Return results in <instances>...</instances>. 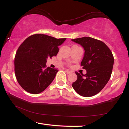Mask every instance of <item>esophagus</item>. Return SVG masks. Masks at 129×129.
<instances>
[{
  "label": "esophagus",
  "instance_id": "obj_1",
  "mask_svg": "<svg viewBox=\"0 0 129 129\" xmlns=\"http://www.w3.org/2000/svg\"><path fill=\"white\" fill-rule=\"evenodd\" d=\"M65 71H66V72L67 73H68V74H69V73H71V71H70V70H69V69H65Z\"/></svg>",
  "mask_w": 129,
  "mask_h": 129
}]
</instances>
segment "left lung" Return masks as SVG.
Masks as SVG:
<instances>
[{"label": "left lung", "mask_w": 129, "mask_h": 129, "mask_svg": "<svg viewBox=\"0 0 129 129\" xmlns=\"http://www.w3.org/2000/svg\"><path fill=\"white\" fill-rule=\"evenodd\" d=\"M82 47L85 53L81 65L86 74L76 72L77 79L72 87L84 97H90L99 93L111 78L114 64L113 54L104 42L88 37L72 39Z\"/></svg>", "instance_id": "left-lung-1"}]
</instances>
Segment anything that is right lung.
Here are the masks:
<instances>
[{"mask_svg":"<svg viewBox=\"0 0 129 129\" xmlns=\"http://www.w3.org/2000/svg\"><path fill=\"white\" fill-rule=\"evenodd\" d=\"M65 40L37 34L21 44L15 58V72L18 83L25 91L38 94L52 83L58 70L46 68L47 59L57 55L58 47Z\"/></svg>","mask_w":129,"mask_h":129,"instance_id":"obj_1","label":"right lung"}]
</instances>
